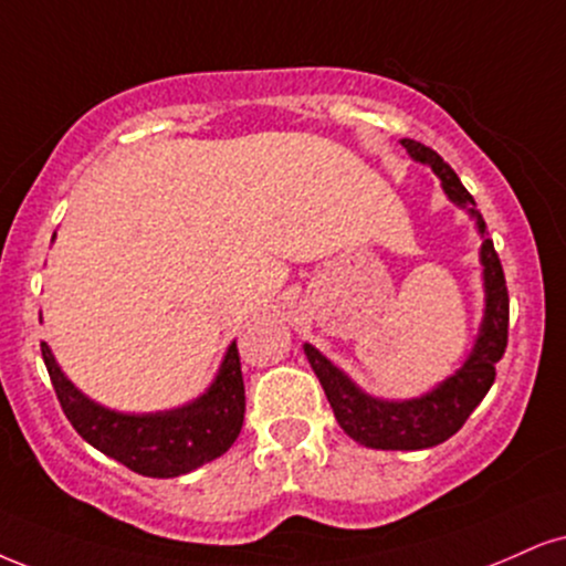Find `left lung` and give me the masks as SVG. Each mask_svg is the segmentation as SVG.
Returning <instances> with one entry per match:
<instances>
[{
	"mask_svg": "<svg viewBox=\"0 0 566 566\" xmlns=\"http://www.w3.org/2000/svg\"><path fill=\"white\" fill-rule=\"evenodd\" d=\"M401 146L415 163L428 165L441 180L443 193L451 205L464 209L480 233V264H483V291L485 306L475 346L467 354L462 367L453 369L449 378L430 388L428 394L415 399H380L367 394L354 382L344 369L333 365L323 352L312 344H304V354L319 378L333 415L348 438L382 451H420L449 441V438L467 422L485 394L496 380V361L506 352L509 333V294L504 270L493 241L485 239V220L475 209V199L462 186L457 172L443 163L430 146L411 138H401Z\"/></svg>",
	"mask_w": 566,
	"mask_h": 566,
	"instance_id": "obj_1",
	"label": "left lung"
}]
</instances>
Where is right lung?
Instances as JSON below:
<instances>
[{
	"mask_svg": "<svg viewBox=\"0 0 566 566\" xmlns=\"http://www.w3.org/2000/svg\"><path fill=\"white\" fill-rule=\"evenodd\" d=\"M65 417L83 441L144 478H178L226 453L239 438L247 411L243 375L235 340L228 346L218 375L205 394L176 409L117 411L88 399L62 373L52 348L41 344Z\"/></svg>",
	"mask_w": 566,
	"mask_h": 566,
	"instance_id": "obj_1",
	"label": "right lung"
}]
</instances>
